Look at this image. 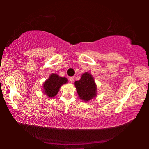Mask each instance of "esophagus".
Listing matches in <instances>:
<instances>
[{
    "label": "esophagus",
    "mask_w": 149,
    "mask_h": 149,
    "mask_svg": "<svg viewBox=\"0 0 149 149\" xmlns=\"http://www.w3.org/2000/svg\"><path fill=\"white\" fill-rule=\"evenodd\" d=\"M74 77H70V79H69V80H70V81L71 83H72L73 81H74Z\"/></svg>",
    "instance_id": "obj_1"
}]
</instances>
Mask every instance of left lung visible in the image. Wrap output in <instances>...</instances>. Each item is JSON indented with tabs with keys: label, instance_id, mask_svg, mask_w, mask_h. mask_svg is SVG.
<instances>
[{
	"label": "left lung",
	"instance_id": "1",
	"mask_svg": "<svg viewBox=\"0 0 149 149\" xmlns=\"http://www.w3.org/2000/svg\"><path fill=\"white\" fill-rule=\"evenodd\" d=\"M74 85L77 93L82 100L87 102L96 96L97 86L90 73L83 74L80 80L75 81Z\"/></svg>",
	"mask_w": 149,
	"mask_h": 149
}]
</instances>
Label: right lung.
<instances>
[{"mask_svg":"<svg viewBox=\"0 0 149 149\" xmlns=\"http://www.w3.org/2000/svg\"><path fill=\"white\" fill-rule=\"evenodd\" d=\"M68 82L66 77H60L57 74H51L48 79L43 83V91L48 97L56 96L61 86Z\"/></svg>","mask_w":149,"mask_h":149,"instance_id":"obj_1","label":"right lung"}]
</instances>
